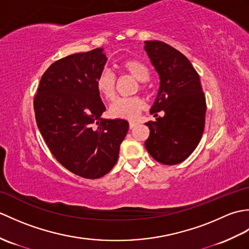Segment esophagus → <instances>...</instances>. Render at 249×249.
<instances>
[{
  "instance_id": "esophagus-1",
  "label": "esophagus",
  "mask_w": 249,
  "mask_h": 249,
  "mask_svg": "<svg viewBox=\"0 0 249 249\" xmlns=\"http://www.w3.org/2000/svg\"><path fill=\"white\" fill-rule=\"evenodd\" d=\"M136 125H137L136 122H129V128L130 129H133Z\"/></svg>"
}]
</instances>
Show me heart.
Returning a JSON list of instances; mask_svg holds the SVG:
<instances>
[{
  "label": "heart",
  "mask_w": 249,
  "mask_h": 249,
  "mask_svg": "<svg viewBox=\"0 0 249 249\" xmlns=\"http://www.w3.org/2000/svg\"><path fill=\"white\" fill-rule=\"evenodd\" d=\"M121 68L128 72L140 82L149 80L150 71L144 63L137 59H128L122 62ZM143 88V87H142ZM96 89L102 96L110 100L115 95V76L108 68H105L98 73L96 78ZM144 108V103L140 97H125L118 98L110 105L109 113L113 118L135 120L139 115L140 111Z\"/></svg>",
  "instance_id": "1"
}]
</instances>
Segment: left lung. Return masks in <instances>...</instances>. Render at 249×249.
<instances>
[{
	"instance_id": "left-lung-1",
	"label": "left lung",
	"mask_w": 249,
	"mask_h": 249,
	"mask_svg": "<svg viewBox=\"0 0 249 249\" xmlns=\"http://www.w3.org/2000/svg\"><path fill=\"white\" fill-rule=\"evenodd\" d=\"M144 50L160 77V89L150 112L163 117L145 123L144 142L150 155L163 165H178L192 154L202 137L206 104L200 78L181 52L160 40L144 41Z\"/></svg>"
}]
</instances>
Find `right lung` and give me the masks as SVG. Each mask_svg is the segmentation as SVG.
<instances>
[{
  "label": "right lung",
  "instance_id": "add662e5",
  "mask_svg": "<svg viewBox=\"0 0 249 249\" xmlns=\"http://www.w3.org/2000/svg\"><path fill=\"white\" fill-rule=\"evenodd\" d=\"M106 62L103 48L63 57L45 71L34 98L36 123L52 155L86 178L114 167L128 131L126 120L102 118L96 78Z\"/></svg>",
  "mask_w": 249,
  "mask_h": 249
}]
</instances>
